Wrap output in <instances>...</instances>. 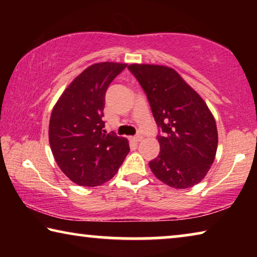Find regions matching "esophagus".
I'll return each mask as SVG.
<instances>
[{
	"label": "esophagus",
	"mask_w": 257,
	"mask_h": 257,
	"mask_svg": "<svg viewBox=\"0 0 257 257\" xmlns=\"http://www.w3.org/2000/svg\"><path fill=\"white\" fill-rule=\"evenodd\" d=\"M130 139H132V141L135 142V143H139L143 139V136H141V135H137V136H134V137H132Z\"/></svg>",
	"instance_id": "obj_1"
}]
</instances>
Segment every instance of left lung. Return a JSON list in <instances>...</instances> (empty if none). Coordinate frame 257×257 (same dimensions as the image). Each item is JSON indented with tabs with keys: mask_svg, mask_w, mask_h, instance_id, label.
<instances>
[{
	"mask_svg": "<svg viewBox=\"0 0 257 257\" xmlns=\"http://www.w3.org/2000/svg\"><path fill=\"white\" fill-rule=\"evenodd\" d=\"M160 128V153L150 162L165 185L185 189L197 185L215 159V120L203 98L172 68L130 64Z\"/></svg>",
	"mask_w": 257,
	"mask_h": 257,
	"instance_id": "8db88e82",
	"label": "left lung"
}]
</instances>
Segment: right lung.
Returning a JSON list of instances; mask_svg holds the SVG:
<instances>
[{
    "mask_svg": "<svg viewBox=\"0 0 257 257\" xmlns=\"http://www.w3.org/2000/svg\"><path fill=\"white\" fill-rule=\"evenodd\" d=\"M125 67L102 62L85 69L52 111V153L62 172L77 185L96 187L110 180L129 153L127 139L105 134L102 120L107 87Z\"/></svg>",
    "mask_w": 257,
    "mask_h": 257,
    "instance_id": "1",
    "label": "right lung"
}]
</instances>
